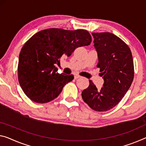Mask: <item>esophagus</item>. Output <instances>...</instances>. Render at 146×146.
<instances>
[{"instance_id":"1","label":"esophagus","mask_w":146,"mask_h":146,"mask_svg":"<svg viewBox=\"0 0 146 146\" xmlns=\"http://www.w3.org/2000/svg\"><path fill=\"white\" fill-rule=\"evenodd\" d=\"M81 76L80 75H78V74H76L74 76V78L75 79H78V78H80Z\"/></svg>"}]
</instances>
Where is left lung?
I'll return each mask as SVG.
<instances>
[{
    "label": "left lung",
    "mask_w": 146,
    "mask_h": 146,
    "mask_svg": "<svg viewBox=\"0 0 146 146\" xmlns=\"http://www.w3.org/2000/svg\"><path fill=\"white\" fill-rule=\"evenodd\" d=\"M100 76L104 84L100 90L89 80L82 93L84 101L94 110L106 111L113 108L129 90L134 78V64L129 47L110 33H93Z\"/></svg>",
    "instance_id": "left-lung-1"
}]
</instances>
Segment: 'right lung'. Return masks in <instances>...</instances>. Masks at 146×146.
Listing matches in <instances>:
<instances>
[{
    "instance_id": "right-lung-1",
    "label": "right lung",
    "mask_w": 146,
    "mask_h": 146,
    "mask_svg": "<svg viewBox=\"0 0 146 146\" xmlns=\"http://www.w3.org/2000/svg\"><path fill=\"white\" fill-rule=\"evenodd\" d=\"M91 36L86 30L48 29L36 33L19 56L18 80L25 94L37 103H47L59 96L74 76L59 74L56 64L76 48L88 46Z\"/></svg>"
}]
</instances>
